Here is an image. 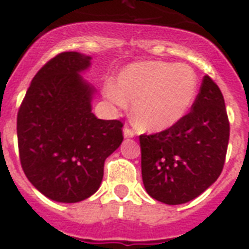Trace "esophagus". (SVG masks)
<instances>
[{"mask_svg": "<svg viewBox=\"0 0 249 249\" xmlns=\"http://www.w3.org/2000/svg\"><path fill=\"white\" fill-rule=\"evenodd\" d=\"M133 136H135V132L130 128H128V126H124V137L129 139V137H133Z\"/></svg>", "mask_w": 249, "mask_h": 249, "instance_id": "esophagus-1", "label": "esophagus"}]
</instances>
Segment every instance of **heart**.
<instances>
[{
  "mask_svg": "<svg viewBox=\"0 0 249 249\" xmlns=\"http://www.w3.org/2000/svg\"><path fill=\"white\" fill-rule=\"evenodd\" d=\"M197 90L196 73L185 64L139 61L125 66L116 84H105V96L119 107L132 101V120L137 128L161 132L187 114Z\"/></svg>",
  "mask_w": 249,
  "mask_h": 249,
  "instance_id": "heart-1",
  "label": "heart"
}]
</instances>
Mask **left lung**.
<instances>
[{
    "label": "left lung",
    "mask_w": 249,
    "mask_h": 249,
    "mask_svg": "<svg viewBox=\"0 0 249 249\" xmlns=\"http://www.w3.org/2000/svg\"><path fill=\"white\" fill-rule=\"evenodd\" d=\"M230 140L224 97L204 76L191 112L169 129L141 135V175L151 197L169 205L196 198L223 171Z\"/></svg>",
    "instance_id": "obj_1"
}]
</instances>
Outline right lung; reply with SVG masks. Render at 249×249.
<instances>
[{"instance_id":"right-lung-1","label":"right lung","mask_w":249,"mask_h":249,"mask_svg":"<svg viewBox=\"0 0 249 249\" xmlns=\"http://www.w3.org/2000/svg\"><path fill=\"white\" fill-rule=\"evenodd\" d=\"M90 57L62 52L37 71L17 114L21 167L42 195L78 203L100 188L104 162L123 142V123L92 113L81 77Z\"/></svg>"}]
</instances>
